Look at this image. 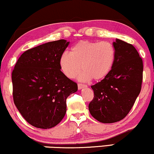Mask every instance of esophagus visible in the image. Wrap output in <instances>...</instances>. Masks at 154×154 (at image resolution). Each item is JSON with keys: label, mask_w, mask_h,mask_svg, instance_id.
<instances>
[{"label": "esophagus", "mask_w": 154, "mask_h": 154, "mask_svg": "<svg viewBox=\"0 0 154 154\" xmlns=\"http://www.w3.org/2000/svg\"><path fill=\"white\" fill-rule=\"evenodd\" d=\"M86 87H87V85H84V84H81V83L78 84V88H79V90H82V89H83V88H85Z\"/></svg>", "instance_id": "esophagus-1"}]
</instances>
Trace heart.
I'll list each match as a JSON object with an SVG mask.
<instances>
[{"label":"heart","mask_w":154,"mask_h":154,"mask_svg":"<svg viewBox=\"0 0 154 154\" xmlns=\"http://www.w3.org/2000/svg\"><path fill=\"white\" fill-rule=\"evenodd\" d=\"M116 60V50L109 42L80 41L71 47L70 52L62 54L60 58V66L69 79L79 76L81 81L93 79L101 81L108 76ZM82 68H81V66Z\"/></svg>","instance_id":"b5f03b06"}]
</instances>
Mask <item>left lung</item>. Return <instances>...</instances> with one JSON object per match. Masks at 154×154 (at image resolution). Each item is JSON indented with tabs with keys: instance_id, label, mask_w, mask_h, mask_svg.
Listing matches in <instances>:
<instances>
[{
	"instance_id": "left-lung-1",
	"label": "left lung",
	"mask_w": 154,
	"mask_h": 154,
	"mask_svg": "<svg viewBox=\"0 0 154 154\" xmlns=\"http://www.w3.org/2000/svg\"><path fill=\"white\" fill-rule=\"evenodd\" d=\"M113 46L114 65L106 79L91 86L94 97L88 106L92 117L103 123L123 119L142 88L143 62L135 48L117 38Z\"/></svg>"
}]
</instances>
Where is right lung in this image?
Here are the masks:
<instances>
[{
  "label": "right lung",
  "instance_id": "add662e5",
  "mask_svg": "<svg viewBox=\"0 0 154 154\" xmlns=\"http://www.w3.org/2000/svg\"><path fill=\"white\" fill-rule=\"evenodd\" d=\"M70 42L59 40L23 53L12 73L14 103L31 125L49 129L60 123L66 111V100L77 84L60 70V58Z\"/></svg>",
  "mask_w": 154,
  "mask_h": 154
}]
</instances>
